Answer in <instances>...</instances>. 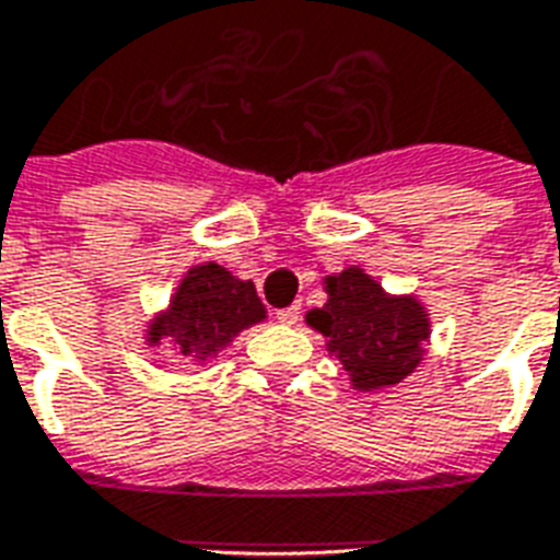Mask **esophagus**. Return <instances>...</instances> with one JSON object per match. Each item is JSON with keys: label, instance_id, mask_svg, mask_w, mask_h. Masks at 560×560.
<instances>
[{"label": "esophagus", "instance_id": "34e87169", "mask_svg": "<svg viewBox=\"0 0 560 560\" xmlns=\"http://www.w3.org/2000/svg\"><path fill=\"white\" fill-rule=\"evenodd\" d=\"M301 318V306L294 303V306H285V310H277V320L280 324H294V320Z\"/></svg>", "mask_w": 560, "mask_h": 560}]
</instances>
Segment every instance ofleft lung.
<instances>
[{"label": "left lung", "instance_id": "1", "mask_svg": "<svg viewBox=\"0 0 560 560\" xmlns=\"http://www.w3.org/2000/svg\"><path fill=\"white\" fill-rule=\"evenodd\" d=\"M327 292L329 301L306 320L327 336L357 388H385L418 368L429 327L415 298H388L359 268L329 277Z\"/></svg>", "mask_w": 560, "mask_h": 560}]
</instances>
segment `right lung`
Returning a JSON list of instances; mask_svg holds the SVG:
<instances>
[{"label": "right lung", "mask_w": 560, "mask_h": 560, "mask_svg": "<svg viewBox=\"0 0 560 560\" xmlns=\"http://www.w3.org/2000/svg\"><path fill=\"white\" fill-rule=\"evenodd\" d=\"M262 318L266 306L254 292V283H242L231 271L210 262L184 277L168 315L151 327V345L168 339L184 359H201Z\"/></svg>", "instance_id": "1"}]
</instances>
